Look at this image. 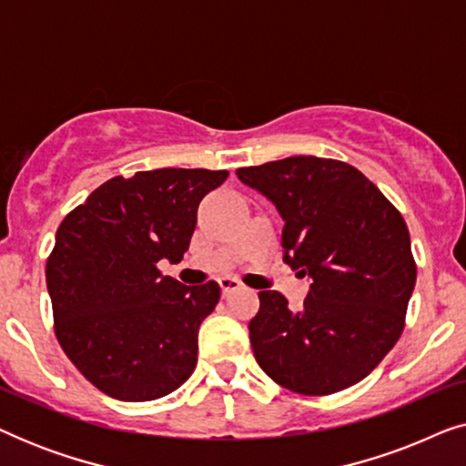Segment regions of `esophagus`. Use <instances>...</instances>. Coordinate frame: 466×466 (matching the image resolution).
<instances>
[{
  "label": "esophagus",
  "mask_w": 466,
  "mask_h": 466,
  "mask_svg": "<svg viewBox=\"0 0 466 466\" xmlns=\"http://www.w3.org/2000/svg\"><path fill=\"white\" fill-rule=\"evenodd\" d=\"M220 289H222V295H228V292H235V290H239L241 289V282L239 279H235V278H222L220 279Z\"/></svg>",
  "instance_id": "obj_1"
}]
</instances>
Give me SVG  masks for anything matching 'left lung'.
I'll list each match as a JSON object with an SVG mask.
<instances>
[{
	"label": "left lung",
	"mask_w": 466,
	"mask_h": 466,
	"mask_svg": "<svg viewBox=\"0 0 466 466\" xmlns=\"http://www.w3.org/2000/svg\"><path fill=\"white\" fill-rule=\"evenodd\" d=\"M238 177L284 220V260L309 276L301 309L260 290L250 343L260 369L292 392L322 397L359 384L405 329L416 260L403 216L352 165L289 157Z\"/></svg>",
	"instance_id": "obj_1"
}]
</instances>
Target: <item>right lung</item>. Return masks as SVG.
Returning <instances> with one entry per match:
<instances>
[{"instance_id": "right-lung-1", "label": "right lung", "mask_w": 466, "mask_h": 466, "mask_svg": "<svg viewBox=\"0 0 466 466\" xmlns=\"http://www.w3.org/2000/svg\"><path fill=\"white\" fill-rule=\"evenodd\" d=\"M227 176L176 167L116 176L63 218L46 260L55 335L107 397L161 399L195 371L199 327L220 286H184L157 263H180L197 208Z\"/></svg>"}]
</instances>
